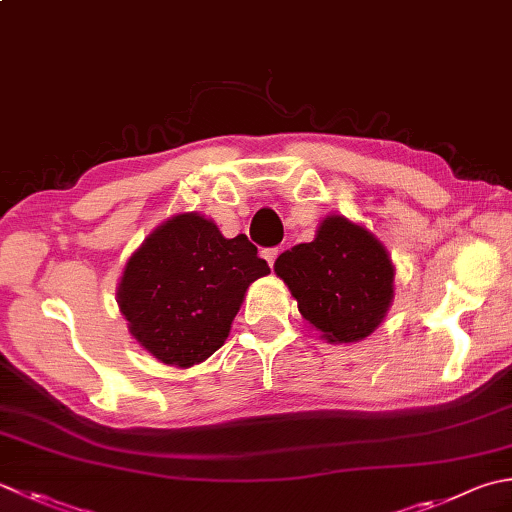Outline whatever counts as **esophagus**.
Masks as SVG:
<instances>
[{
    "instance_id": "34e87169",
    "label": "esophagus",
    "mask_w": 512,
    "mask_h": 512,
    "mask_svg": "<svg viewBox=\"0 0 512 512\" xmlns=\"http://www.w3.org/2000/svg\"><path fill=\"white\" fill-rule=\"evenodd\" d=\"M277 255H279V250H277V248H264V250H262V257L266 259V264H268V266H273V264H275Z\"/></svg>"
}]
</instances>
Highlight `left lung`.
Here are the masks:
<instances>
[{
  "instance_id": "obj_1",
  "label": "left lung",
  "mask_w": 512,
  "mask_h": 512,
  "mask_svg": "<svg viewBox=\"0 0 512 512\" xmlns=\"http://www.w3.org/2000/svg\"><path fill=\"white\" fill-rule=\"evenodd\" d=\"M275 273L328 344L373 335L395 299V264L386 246L344 215H326L313 242L277 257Z\"/></svg>"
}]
</instances>
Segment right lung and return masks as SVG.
<instances>
[{"label":"right lung","instance_id":"obj_1","mask_svg":"<svg viewBox=\"0 0 512 512\" xmlns=\"http://www.w3.org/2000/svg\"><path fill=\"white\" fill-rule=\"evenodd\" d=\"M268 273L246 235L228 239L213 219L179 213L128 257L117 306L146 353L190 368L224 346L248 286Z\"/></svg>","mask_w":512,"mask_h":512}]
</instances>
